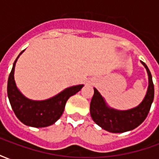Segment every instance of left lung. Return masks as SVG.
Listing matches in <instances>:
<instances>
[{"label":"left lung","mask_w":159,"mask_h":159,"mask_svg":"<svg viewBox=\"0 0 159 159\" xmlns=\"http://www.w3.org/2000/svg\"><path fill=\"white\" fill-rule=\"evenodd\" d=\"M148 75V88L143 100L137 107L125 111L110 107L100 92L93 88L94 93L90 103V115L93 122L111 133H123L135 129L143 123L148 115L154 98V85L150 70L140 61Z\"/></svg>","instance_id":"8db88e82"}]
</instances>
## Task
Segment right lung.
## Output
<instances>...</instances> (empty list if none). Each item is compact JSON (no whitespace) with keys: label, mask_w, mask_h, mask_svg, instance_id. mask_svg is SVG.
<instances>
[{"label":"right lung","mask_w":159,"mask_h":159,"mask_svg":"<svg viewBox=\"0 0 159 159\" xmlns=\"http://www.w3.org/2000/svg\"><path fill=\"white\" fill-rule=\"evenodd\" d=\"M25 50L19 53L13 63L12 69L7 81V96L16 117L24 124L35 128H44L52 125L59 119L64 112L66 101L76 94L84 85H76L67 88L55 96L44 100L28 99L17 88L14 80L16 62Z\"/></svg>","instance_id":"add662e5"}]
</instances>
